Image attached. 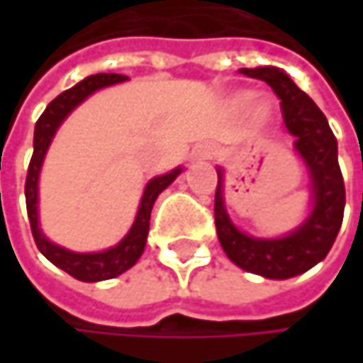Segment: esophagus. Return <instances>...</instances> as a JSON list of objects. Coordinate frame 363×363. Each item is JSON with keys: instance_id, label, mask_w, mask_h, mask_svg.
I'll list each match as a JSON object with an SVG mask.
<instances>
[{"instance_id": "34e87169", "label": "esophagus", "mask_w": 363, "mask_h": 363, "mask_svg": "<svg viewBox=\"0 0 363 363\" xmlns=\"http://www.w3.org/2000/svg\"><path fill=\"white\" fill-rule=\"evenodd\" d=\"M195 153H197L201 160H210V157L214 155V149H212V145H199V147L195 149Z\"/></svg>"}]
</instances>
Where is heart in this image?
I'll use <instances>...</instances> for the list:
<instances>
[{"mask_svg":"<svg viewBox=\"0 0 363 363\" xmlns=\"http://www.w3.org/2000/svg\"><path fill=\"white\" fill-rule=\"evenodd\" d=\"M252 101H254L252 94H242V96H238V99H235V103H238L240 107H248ZM271 113H273V107H271L267 101H260V103L254 107V117H256L258 121H267V119L271 117Z\"/></svg>","mask_w":363,"mask_h":363,"instance_id":"b5f03b06","label":"heart"}]
</instances>
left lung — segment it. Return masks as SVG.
<instances>
[{
	"mask_svg": "<svg viewBox=\"0 0 363 363\" xmlns=\"http://www.w3.org/2000/svg\"><path fill=\"white\" fill-rule=\"evenodd\" d=\"M244 75L262 79L281 101L286 128L296 136V151L309 166L313 179V212L307 223L281 240H254L238 231L223 206V174L214 193V223L223 250L242 269L271 277L288 279L309 271L326 258L345 212V182L338 166L336 138L326 115L279 69H242Z\"/></svg>",
	"mask_w": 363,
	"mask_h": 363,
	"instance_id": "8db88e82",
	"label": "left lung"
}]
</instances>
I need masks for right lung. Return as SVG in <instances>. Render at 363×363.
Returning <instances> with one entry per match:
<instances>
[{
	"label": "right lung",
	"instance_id": "add662e5",
	"mask_svg": "<svg viewBox=\"0 0 363 363\" xmlns=\"http://www.w3.org/2000/svg\"><path fill=\"white\" fill-rule=\"evenodd\" d=\"M125 75L119 73H99V75H90L84 82H79L77 86H73L71 90H65L62 94H58L45 111L41 113V117L35 123V136H33V155L29 162V170H27V182H25V197H27V214H29V223H31V233L35 240L39 252L43 254L50 262H54L56 267H60L62 271H67L71 277L82 279V281H101V279H111L121 275L123 271H128L145 250L147 244V233H149V220H151V208L157 199V195L179 177L181 170H172L170 174L157 177L147 184L136 220L130 229V233L107 252L96 254H77L69 252L60 246L50 244L39 227H37V179H39V168L43 162V155L50 147V140L56 132V128L62 123V119L75 109L84 99H88L92 92L111 86V84H119L123 82Z\"/></svg>",
	"mask_w": 363,
	"mask_h": 363
}]
</instances>
